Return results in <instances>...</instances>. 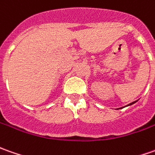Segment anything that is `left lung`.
<instances>
[{"mask_svg": "<svg viewBox=\"0 0 155 155\" xmlns=\"http://www.w3.org/2000/svg\"><path fill=\"white\" fill-rule=\"evenodd\" d=\"M136 101H134V102H132V103H130V104H128V105H127V106H129V105H131V104H135V103H136ZM122 108H123V107H122ZM119 109H121V108H119Z\"/></svg>", "mask_w": 155, "mask_h": 155, "instance_id": "obj_1", "label": "left lung"}]
</instances>
